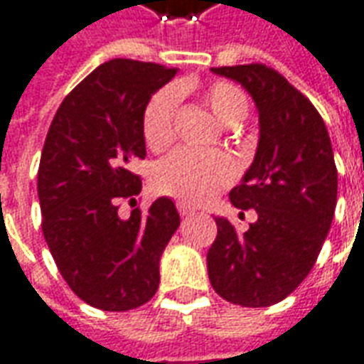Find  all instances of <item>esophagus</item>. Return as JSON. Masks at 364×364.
<instances>
[{"label":"esophagus","mask_w":364,"mask_h":364,"mask_svg":"<svg viewBox=\"0 0 364 364\" xmlns=\"http://www.w3.org/2000/svg\"><path fill=\"white\" fill-rule=\"evenodd\" d=\"M176 208H178V214L182 215V218H184V215L194 214V208H190V206H188L186 202H178Z\"/></svg>","instance_id":"34e87169"}]
</instances>
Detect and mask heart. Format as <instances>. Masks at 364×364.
I'll return each instance as SVG.
<instances>
[{"instance_id":"heart-1","label":"heart","mask_w":364,"mask_h":364,"mask_svg":"<svg viewBox=\"0 0 364 364\" xmlns=\"http://www.w3.org/2000/svg\"><path fill=\"white\" fill-rule=\"evenodd\" d=\"M190 89L180 82L176 89L158 91L142 112V136L150 150H162L174 140L180 92ZM204 102L215 120L224 127H235L247 114V99L240 87L228 81H214L204 89ZM235 176L232 158L222 152H196L178 149L152 168V186L164 196L188 204H200L225 188Z\"/></svg>"}]
</instances>
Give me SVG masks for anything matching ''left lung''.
Returning <instances> with one entry per match:
<instances>
[{
    "instance_id": "8db88e82",
    "label": "left lung",
    "mask_w": 364,
    "mask_h": 364,
    "mask_svg": "<svg viewBox=\"0 0 364 364\" xmlns=\"http://www.w3.org/2000/svg\"><path fill=\"white\" fill-rule=\"evenodd\" d=\"M237 81L259 112V142L242 184L230 192L257 220L237 234L215 218L208 275L220 297L242 307L279 303L309 275L337 206V166L327 127L311 101L262 63L212 67Z\"/></svg>"
}]
</instances>
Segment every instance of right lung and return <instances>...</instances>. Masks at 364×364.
<instances>
[{"instance_id": "1", "label": "right lung", "mask_w": 364, "mask_h": 364, "mask_svg": "<svg viewBox=\"0 0 364 364\" xmlns=\"http://www.w3.org/2000/svg\"><path fill=\"white\" fill-rule=\"evenodd\" d=\"M174 75L156 63H102L65 97L45 139L37 172L45 242L75 295L102 311L154 297L160 255L180 225L170 198L146 214L119 215L120 200L142 188L129 168L146 156L142 112Z\"/></svg>"}]
</instances>
